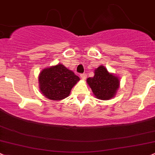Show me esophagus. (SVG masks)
Returning a JSON list of instances; mask_svg holds the SVG:
<instances>
[{
    "label": "esophagus",
    "mask_w": 155,
    "mask_h": 155,
    "mask_svg": "<svg viewBox=\"0 0 155 155\" xmlns=\"http://www.w3.org/2000/svg\"><path fill=\"white\" fill-rule=\"evenodd\" d=\"M81 78H82L83 80H85L86 78H87V74H85V73H84V74H81Z\"/></svg>",
    "instance_id": "obj_1"
}]
</instances>
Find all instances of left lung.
<instances>
[{
  "label": "left lung",
  "instance_id": "1",
  "mask_svg": "<svg viewBox=\"0 0 155 155\" xmlns=\"http://www.w3.org/2000/svg\"><path fill=\"white\" fill-rule=\"evenodd\" d=\"M87 82L95 96L101 100L112 98L119 87L118 78L108 72L103 66L97 68L95 70V75L87 78Z\"/></svg>",
  "mask_w": 155,
  "mask_h": 155
}]
</instances>
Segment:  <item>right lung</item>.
I'll return each instance as SVG.
<instances>
[{
    "instance_id": "1",
    "label": "right lung",
    "mask_w": 155,
    "mask_h": 155,
    "mask_svg": "<svg viewBox=\"0 0 155 155\" xmlns=\"http://www.w3.org/2000/svg\"><path fill=\"white\" fill-rule=\"evenodd\" d=\"M80 80L73 71L63 65L45 68L39 77V89L46 98L62 100L69 95L71 89Z\"/></svg>"
}]
</instances>
